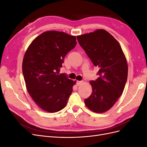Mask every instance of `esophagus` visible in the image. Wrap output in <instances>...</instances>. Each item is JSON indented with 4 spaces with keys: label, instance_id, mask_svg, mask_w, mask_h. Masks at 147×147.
<instances>
[{
    "label": "esophagus",
    "instance_id": "34e87169",
    "mask_svg": "<svg viewBox=\"0 0 147 147\" xmlns=\"http://www.w3.org/2000/svg\"><path fill=\"white\" fill-rule=\"evenodd\" d=\"M83 83V82L82 81H77V86H80V84H82V83Z\"/></svg>",
    "mask_w": 147,
    "mask_h": 147
}]
</instances>
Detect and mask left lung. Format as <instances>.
I'll return each instance as SVG.
<instances>
[{"label":"left lung","instance_id":"obj_1","mask_svg":"<svg viewBox=\"0 0 147 147\" xmlns=\"http://www.w3.org/2000/svg\"><path fill=\"white\" fill-rule=\"evenodd\" d=\"M77 38L92 64L99 68V77L90 82L92 94L84 103L93 112H105L112 107L125 87L128 71L126 57L118 41L105 30Z\"/></svg>","mask_w":147,"mask_h":147}]
</instances>
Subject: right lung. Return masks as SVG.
Masks as SVG:
<instances>
[{
	"instance_id": "1",
	"label": "right lung",
	"mask_w": 147,
	"mask_h": 147,
	"mask_svg": "<svg viewBox=\"0 0 147 147\" xmlns=\"http://www.w3.org/2000/svg\"><path fill=\"white\" fill-rule=\"evenodd\" d=\"M76 44L75 36L47 31L34 40L25 53L22 69L26 88L46 112L63 109L72 94L75 82L59 72L65 56Z\"/></svg>"
}]
</instances>
